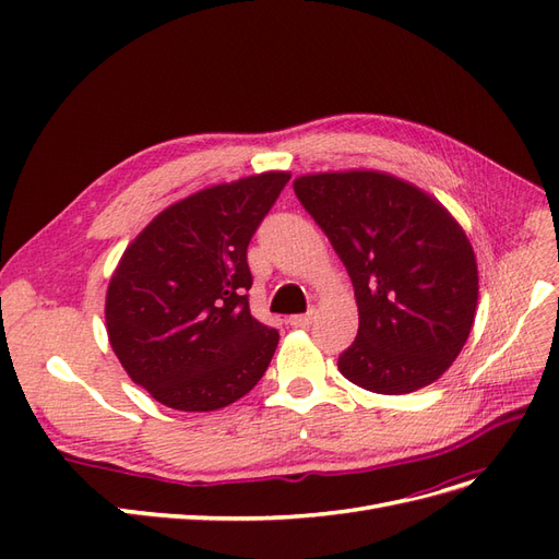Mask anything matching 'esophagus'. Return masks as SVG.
Wrapping results in <instances>:
<instances>
[{
	"label": "esophagus",
	"instance_id": "34e87169",
	"mask_svg": "<svg viewBox=\"0 0 559 559\" xmlns=\"http://www.w3.org/2000/svg\"><path fill=\"white\" fill-rule=\"evenodd\" d=\"M312 319H314V310H310L308 314H294V317H289V324L294 329H308L312 324Z\"/></svg>",
	"mask_w": 559,
	"mask_h": 559
}]
</instances>
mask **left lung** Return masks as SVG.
Listing matches in <instances>:
<instances>
[{"label": "left lung", "instance_id": "1", "mask_svg": "<svg viewBox=\"0 0 559 559\" xmlns=\"http://www.w3.org/2000/svg\"><path fill=\"white\" fill-rule=\"evenodd\" d=\"M300 205L345 263L359 333L337 370L376 394L441 378L468 341L478 263L460 222L419 186L380 170L294 179Z\"/></svg>", "mask_w": 559, "mask_h": 559}]
</instances>
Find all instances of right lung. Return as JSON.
Returning a JSON list of instances; mask_svg holds the SVG:
<instances>
[{
	"label": "right lung",
	"instance_id": "1",
	"mask_svg": "<svg viewBox=\"0 0 559 559\" xmlns=\"http://www.w3.org/2000/svg\"><path fill=\"white\" fill-rule=\"evenodd\" d=\"M289 177L270 170L177 200L118 261L105 300L109 345L167 408H226L273 359L280 333L249 312L247 247Z\"/></svg>",
	"mask_w": 559,
	"mask_h": 559
}]
</instances>
